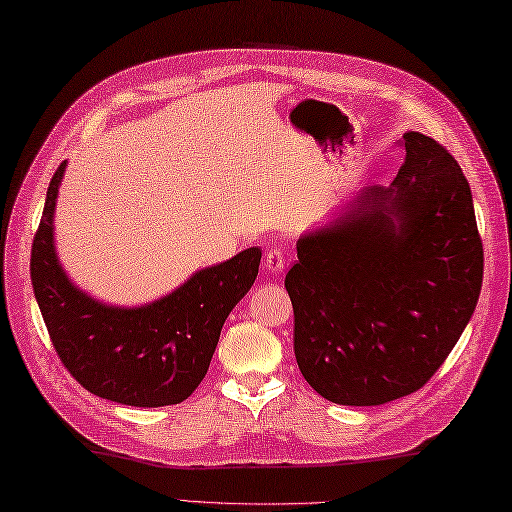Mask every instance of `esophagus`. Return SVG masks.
Masks as SVG:
<instances>
[{
    "mask_svg": "<svg viewBox=\"0 0 512 512\" xmlns=\"http://www.w3.org/2000/svg\"><path fill=\"white\" fill-rule=\"evenodd\" d=\"M264 268L268 270V273H273V275L284 273V268H286L284 248H268V253L264 257Z\"/></svg>",
    "mask_w": 512,
    "mask_h": 512,
    "instance_id": "obj_1",
    "label": "esophagus"
}]
</instances>
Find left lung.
<instances>
[{
    "mask_svg": "<svg viewBox=\"0 0 512 512\" xmlns=\"http://www.w3.org/2000/svg\"><path fill=\"white\" fill-rule=\"evenodd\" d=\"M389 187H365L303 233L286 290L295 356L336 405L418 391L447 361L482 290L484 248L458 162L420 132Z\"/></svg>",
    "mask_w": 512,
    "mask_h": 512,
    "instance_id": "8db88e82",
    "label": "left lung"
}]
</instances>
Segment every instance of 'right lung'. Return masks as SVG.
<instances>
[{
	"label": "right lung",
	"mask_w": 512,
	"mask_h": 512,
	"mask_svg": "<svg viewBox=\"0 0 512 512\" xmlns=\"http://www.w3.org/2000/svg\"><path fill=\"white\" fill-rule=\"evenodd\" d=\"M65 160L54 171L32 239L30 279L61 363L90 391L132 407L187 400L202 383L228 314L255 284L257 246L193 273L138 308L110 306L74 286L54 248V206Z\"/></svg>",
	"instance_id": "obj_1"
}]
</instances>
